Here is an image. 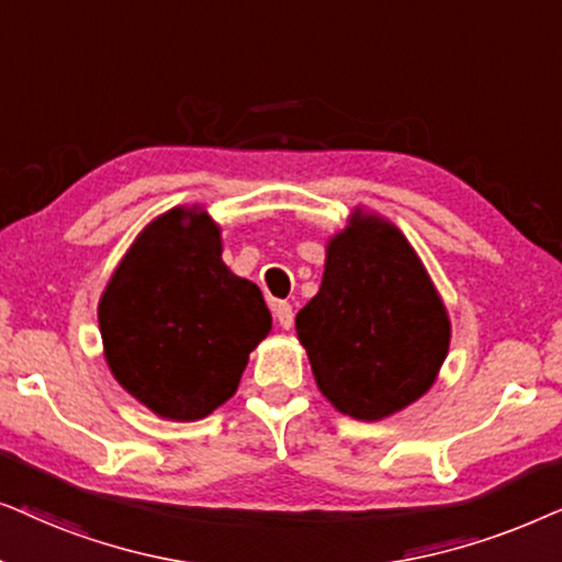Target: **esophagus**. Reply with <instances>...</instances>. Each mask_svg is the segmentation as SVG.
<instances>
[{"instance_id": "esophagus-1", "label": "esophagus", "mask_w": 562, "mask_h": 562, "mask_svg": "<svg viewBox=\"0 0 562 562\" xmlns=\"http://www.w3.org/2000/svg\"><path fill=\"white\" fill-rule=\"evenodd\" d=\"M274 318H277V324L285 328V331H290V328H293V324H295L293 305H290V303H277L274 305Z\"/></svg>"}]
</instances>
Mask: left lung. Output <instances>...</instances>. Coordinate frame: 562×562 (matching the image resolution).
<instances>
[{"label":"left lung","instance_id":"8db88e82","mask_svg":"<svg viewBox=\"0 0 562 562\" xmlns=\"http://www.w3.org/2000/svg\"><path fill=\"white\" fill-rule=\"evenodd\" d=\"M318 391L344 416L383 422L429 391L452 324L398 226L355 207L326 241L318 293L295 316Z\"/></svg>","mask_w":562,"mask_h":562}]
</instances>
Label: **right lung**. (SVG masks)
I'll return each mask as SVG.
<instances>
[{
	"mask_svg": "<svg viewBox=\"0 0 562 562\" xmlns=\"http://www.w3.org/2000/svg\"><path fill=\"white\" fill-rule=\"evenodd\" d=\"M221 254V226L203 205L171 207L136 236L97 305L112 378L167 422L223 406L272 331L261 290Z\"/></svg>",
	"mask_w": 562,
	"mask_h": 562,
	"instance_id": "right-lung-1",
	"label": "right lung"
}]
</instances>
